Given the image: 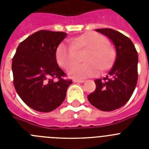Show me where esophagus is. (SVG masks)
Returning <instances> with one entry per match:
<instances>
[{
	"instance_id": "1",
	"label": "esophagus",
	"mask_w": 149,
	"mask_h": 149,
	"mask_svg": "<svg viewBox=\"0 0 149 149\" xmlns=\"http://www.w3.org/2000/svg\"><path fill=\"white\" fill-rule=\"evenodd\" d=\"M73 82L74 83H80V84H82V83L85 82L84 80H73Z\"/></svg>"
}]
</instances>
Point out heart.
<instances>
[{
	"label": "heart",
	"instance_id": "1",
	"mask_svg": "<svg viewBox=\"0 0 149 149\" xmlns=\"http://www.w3.org/2000/svg\"><path fill=\"white\" fill-rule=\"evenodd\" d=\"M107 41L97 33L88 32L73 39L72 42L65 41L56 48L57 63L63 68H68L75 61L77 50L89 49L86 56V63H74L68 69V75L74 79L93 77L101 69L107 68L113 61L114 52L107 45Z\"/></svg>",
	"mask_w": 149,
	"mask_h": 149
}]
</instances>
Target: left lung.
I'll return each mask as SVG.
<instances>
[{
	"instance_id": "8db88e82",
	"label": "left lung",
	"mask_w": 149,
	"mask_h": 149,
	"mask_svg": "<svg viewBox=\"0 0 149 149\" xmlns=\"http://www.w3.org/2000/svg\"><path fill=\"white\" fill-rule=\"evenodd\" d=\"M115 46L116 57L107 75L95 81V90L87 96L92 105L102 111H113L125 104L138 79V54L128 37L113 29H96Z\"/></svg>"
}]
</instances>
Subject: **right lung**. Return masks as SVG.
Listing matches in <instances>:
<instances>
[{
    "instance_id": "add662e5",
    "label": "right lung",
    "mask_w": 149,
    "mask_h": 149,
    "mask_svg": "<svg viewBox=\"0 0 149 149\" xmlns=\"http://www.w3.org/2000/svg\"><path fill=\"white\" fill-rule=\"evenodd\" d=\"M66 36L64 32L39 30L22 42L13 56L15 90L22 101L36 111L47 113L57 108L72 83L63 79L65 74L56 59V48Z\"/></svg>"
}]
</instances>
